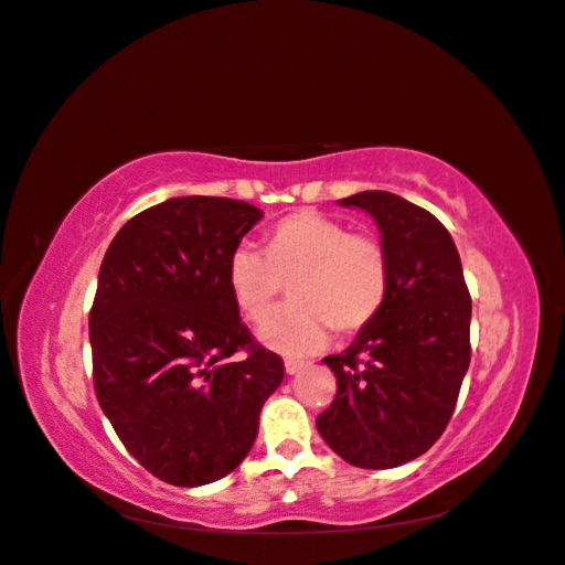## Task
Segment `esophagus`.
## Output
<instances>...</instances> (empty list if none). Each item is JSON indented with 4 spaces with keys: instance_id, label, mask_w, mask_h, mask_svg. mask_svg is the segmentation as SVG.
I'll return each instance as SVG.
<instances>
[{
    "instance_id": "1",
    "label": "esophagus",
    "mask_w": 565,
    "mask_h": 565,
    "mask_svg": "<svg viewBox=\"0 0 565 565\" xmlns=\"http://www.w3.org/2000/svg\"><path fill=\"white\" fill-rule=\"evenodd\" d=\"M305 365H307L305 361H297V359H285V373H287V375H295V373L302 371Z\"/></svg>"
}]
</instances>
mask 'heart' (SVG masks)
<instances>
[{
	"instance_id": "heart-1",
	"label": "heart",
	"mask_w": 565,
	"mask_h": 565,
	"mask_svg": "<svg viewBox=\"0 0 565 565\" xmlns=\"http://www.w3.org/2000/svg\"><path fill=\"white\" fill-rule=\"evenodd\" d=\"M226 280L250 321H260L290 281L294 302L265 316L258 337L275 351L302 355L324 347L331 329L351 333L371 324L385 305L390 263L375 236L319 212H297L273 228L266 253L236 246Z\"/></svg>"
}]
</instances>
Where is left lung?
Instances as JSON below:
<instances>
[{
  "label": "left lung",
  "instance_id": "left-lung-1",
  "mask_svg": "<svg viewBox=\"0 0 565 565\" xmlns=\"http://www.w3.org/2000/svg\"><path fill=\"white\" fill-rule=\"evenodd\" d=\"M375 218L390 263L385 305L347 351L327 355L337 397L317 417L333 454L383 470L427 454L470 363V292L451 234L393 192L339 200Z\"/></svg>",
  "mask_w": 565,
  "mask_h": 565
}]
</instances>
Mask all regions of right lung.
I'll list each match as a JSON object with an SVG mask.
<instances>
[{"mask_svg": "<svg viewBox=\"0 0 565 565\" xmlns=\"http://www.w3.org/2000/svg\"><path fill=\"white\" fill-rule=\"evenodd\" d=\"M260 216L241 200L172 198L129 218L102 260L95 393L126 451L170 486L232 473L282 383V359L250 337L226 280Z\"/></svg>", "mask_w": 565, "mask_h": 565, "instance_id": "add662e5", "label": "right lung"}]
</instances>
